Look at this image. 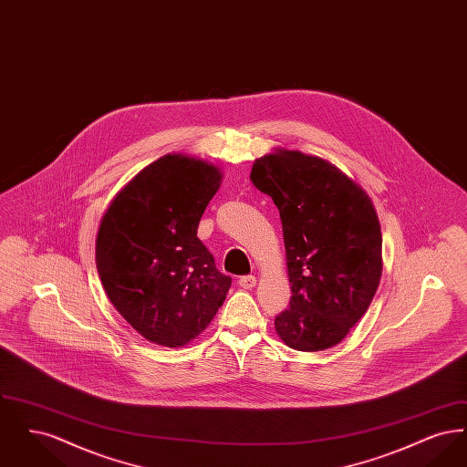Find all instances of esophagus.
I'll return each mask as SVG.
<instances>
[{"label":"esophagus","mask_w":467,"mask_h":467,"mask_svg":"<svg viewBox=\"0 0 467 467\" xmlns=\"http://www.w3.org/2000/svg\"><path fill=\"white\" fill-rule=\"evenodd\" d=\"M238 285H240L242 289H254V287H255V276H252V275L242 276V278L238 280Z\"/></svg>","instance_id":"34e87169"}]
</instances>
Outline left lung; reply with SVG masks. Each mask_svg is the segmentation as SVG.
Here are the masks:
<instances>
[{
    "label": "left lung",
    "mask_w": 467,
    "mask_h": 467,
    "mask_svg": "<svg viewBox=\"0 0 467 467\" xmlns=\"http://www.w3.org/2000/svg\"><path fill=\"white\" fill-rule=\"evenodd\" d=\"M250 180L276 204L284 229L292 297L275 318L276 334L294 350L331 348L369 308L379 284L375 206L334 164L297 150L257 159Z\"/></svg>",
    "instance_id": "8db88e82"
}]
</instances>
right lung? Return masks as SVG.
Here are the masks:
<instances>
[{"mask_svg":"<svg viewBox=\"0 0 467 467\" xmlns=\"http://www.w3.org/2000/svg\"><path fill=\"white\" fill-rule=\"evenodd\" d=\"M221 178L206 161L168 154L143 168L103 215L101 284L115 310L157 345L175 348L200 336L231 287L198 238Z\"/></svg>","mask_w":467,"mask_h":467,"instance_id":"obj_1","label":"right lung"}]
</instances>
